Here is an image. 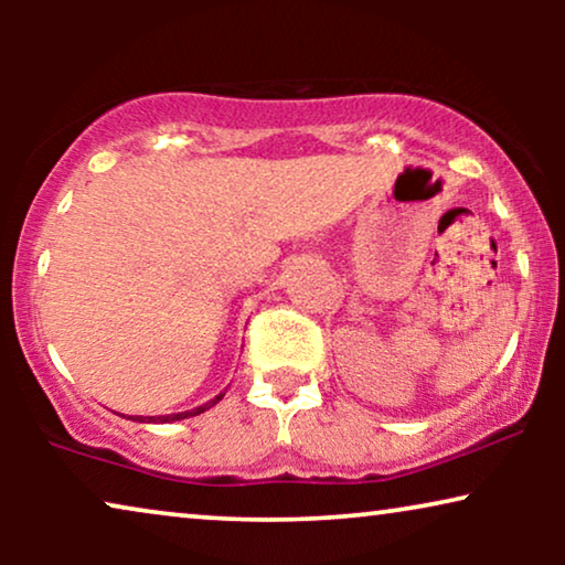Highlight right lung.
I'll return each mask as SVG.
<instances>
[{
    "label": "right lung",
    "mask_w": 565,
    "mask_h": 565,
    "mask_svg": "<svg viewBox=\"0 0 565 565\" xmlns=\"http://www.w3.org/2000/svg\"><path fill=\"white\" fill-rule=\"evenodd\" d=\"M221 398H223V393H221V396H215L213 401H207V404L198 406V408H192V412H182V414H167V416H143V419H141V416H136V419H138V422H149V424H151V422H153V424H167V422H177V419H188V416H198V414L207 412V408L218 404ZM130 419H134V416H130Z\"/></svg>",
    "instance_id": "right-lung-1"
}]
</instances>
